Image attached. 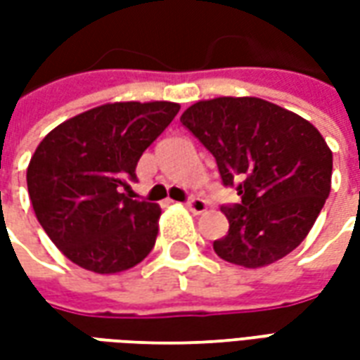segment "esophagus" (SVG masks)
Instances as JSON below:
<instances>
[{
	"mask_svg": "<svg viewBox=\"0 0 360 360\" xmlns=\"http://www.w3.org/2000/svg\"><path fill=\"white\" fill-rule=\"evenodd\" d=\"M187 208L193 214H202V212H206V208H208V204H206V200L204 198H188L187 200Z\"/></svg>",
	"mask_w": 360,
	"mask_h": 360,
	"instance_id": "1",
	"label": "esophagus"
}]
</instances>
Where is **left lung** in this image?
<instances>
[{
    "instance_id": "8db88e82",
    "label": "left lung",
    "mask_w": 360,
    "mask_h": 360,
    "mask_svg": "<svg viewBox=\"0 0 360 360\" xmlns=\"http://www.w3.org/2000/svg\"><path fill=\"white\" fill-rule=\"evenodd\" d=\"M181 123L216 158L221 183L241 196L221 206L229 231L214 241L216 255L262 268L297 249L332 187V150L316 127L249 96L193 103Z\"/></svg>"
}]
</instances>
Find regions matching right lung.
Returning <instances> with one entry per match:
<instances>
[{
  "mask_svg": "<svg viewBox=\"0 0 360 360\" xmlns=\"http://www.w3.org/2000/svg\"><path fill=\"white\" fill-rule=\"evenodd\" d=\"M179 111L173 102H115L79 113L44 136L27 169L44 231L71 262L96 274L129 270L154 249L160 206L121 193L142 152Z\"/></svg>",
  "mask_w": 360,
  "mask_h": 360,
  "instance_id": "right-lung-1",
  "label": "right lung"
}]
</instances>
